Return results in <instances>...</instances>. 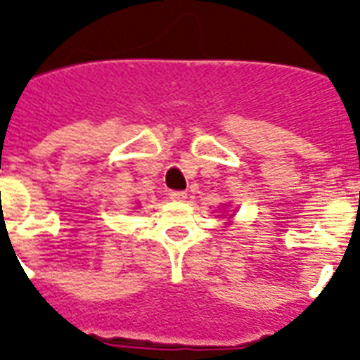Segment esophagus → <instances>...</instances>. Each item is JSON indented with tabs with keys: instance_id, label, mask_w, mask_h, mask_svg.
Wrapping results in <instances>:
<instances>
[{
	"instance_id": "34e87169",
	"label": "esophagus",
	"mask_w": 360,
	"mask_h": 360,
	"mask_svg": "<svg viewBox=\"0 0 360 360\" xmlns=\"http://www.w3.org/2000/svg\"><path fill=\"white\" fill-rule=\"evenodd\" d=\"M169 197L173 198V200L184 202L187 198V193L186 191H171V195H169Z\"/></svg>"
}]
</instances>
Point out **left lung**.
<instances>
[{"label":"left lung","instance_id":"obj_1","mask_svg":"<svg viewBox=\"0 0 360 360\" xmlns=\"http://www.w3.org/2000/svg\"><path fill=\"white\" fill-rule=\"evenodd\" d=\"M226 206H228V204H226ZM231 217H233V215H230V217H228V219H231Z\"/></svg>","mask_w":360,"mask_h":360}]
</instances>
